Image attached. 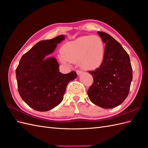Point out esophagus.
<instances>
[{
  "mask_svg": "<svg viewBox=\"0 0 148 148\" xmlns=\"http://www.w3.org/2000/svg\"><path fill=\"white\" fill-rule=\"evenodd\" d=\"M83 73H84V72L81 71V70H77V74L78 75H80L82 74Z\"/></svg>",
  "mask_w": 148,
  "mask_h": 148,
  "instance_id": "1",
  "label": "esophagus"
}]
</instances>
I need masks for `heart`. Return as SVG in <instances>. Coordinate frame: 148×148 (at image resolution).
Returning <instances> with one entry per match:
<instances>
[{
	"label": "heart",
	"mask_w": 148,
	"mask_h": 148,
	"mask_svg": "<svg viewBox=\"0 0 148 148\" xmlns=\"http://www.w3.org/2000/svg\"><path fill=\"white\" fill-rule=\"evenodd\" d=\"M61 52L63 63L79 62L81 68L92 70L100 66L103 60L105 46L98 36H82L65 44Z\"/></svg>",
	"instance_id": "1"
}]
</instances>
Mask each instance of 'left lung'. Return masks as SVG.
<instances>
[{
  "mask_svg": "<svg viewBox=\"0 0 148 148\" xmlns=\"http://www.w3.org/2000/svg\"><path fill=\"white\" fill-rule=\"evenodd\" d=\"M98 34L105 43L104 58L99 67L89 71L94 81L88 95L92 103L103 108H112L127 97L132 69L129 55L121 45L107 33Z\"/></svg>",
  "mask_w": 148,
  "mask_h": 148,
  "instance_id": "1",
  "label": "left lung"
}]
</instances>
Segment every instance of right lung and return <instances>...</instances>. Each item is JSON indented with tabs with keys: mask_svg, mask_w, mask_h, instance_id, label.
Returning a JSON list of instances; mask_svg holds the SVG:
<instances>
[{
	"mask_svg": "<svg viewBox=\"0 0 148 148\" xmlns=\"http://www.w3.org/2000/svg\"><path fill=\"white\" fill-rule=\"evenodd\" d=\"M64 39L62 35L40 41L23 55L16 69L19 93L35 110L49 111L59 105L68 83L77 77L75 71L66 74L60 73L56 58L48 57Z\"/></svg>",
	"mask_w": 148,
	"mask_h": 148,
	"instance_id": "right-lung-1",
	"label": "right lung"
}]
</instances>
